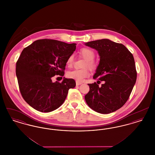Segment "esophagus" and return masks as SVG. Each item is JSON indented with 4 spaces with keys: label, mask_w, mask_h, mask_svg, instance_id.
Returning <instances> with one entry per match:
<instances>
[{
    "label": "esophagus",
    "mask_w": 155,
    "mask_h": 155,
    "mask_svg": "<svg viewBox=\"0 0 155 155\" xmlns=\"http://www.w3.org/2000/svg\"><path fill=\"white\" fill-rule=\"evenodd\" d=\"M81 84H82V83H81V82H78V81H77V82H76V85H77V86H78V85H81Z\"/></svg>",
    "instance_id": "esophagus-1"
}]
</instances>
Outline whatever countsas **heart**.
I'll list each match as a JSON object with an SVG mask.
<instances>
[{
  "instance_id": "obj_1",
  "label": "heart",
  "mask_w": 155,
  "mask_h": 155,
  "mask_svg": "<svg viewBox=\"0 0 155 155\" xmlns=\"http://www.w3.org/2000/svg\"><path fill=\"white\" fill-rule=\"evenodd\" d=\"M80 54L82 57L86 59V61L84 65V67H88L90 69L93 70L95 68L96 66V62L94 61V58L95 56V52L90 48H82L79 52ZM74 62V55L71 54L67 59L66 64L67 66L70 67L72 66ZM69 78L75 80L78 82L83 81L85 78L89 75V72L87 68H84L82 70H74L73 71H68L67 74Z\"/></svg>"
}]
</instances>
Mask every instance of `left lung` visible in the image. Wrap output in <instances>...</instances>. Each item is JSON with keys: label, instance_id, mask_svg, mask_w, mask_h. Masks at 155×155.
I'll list each match as a JSON object with an SVG mask.
<instances>
[{"label": "left lung", "instance_id": "8db88e82", "mask_svg": "<svg viewBox=\"0 0 155 155\" xmlns=\"http://www.w3.org/2000/svg\"><path fill=\"white\" fill-rule=\"evenodd\" d=\"M85 45L96 50L100 61L93 78L104 81L101 87L96 82L88 84L89 91L85 101L92 110L109 114L121 108L128 99L137 80L133 54L124 45L108 39Z\"/></svg>", "mask_w": 155, "mask_h": 155}]
</instances>
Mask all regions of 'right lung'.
I'll return each instance as SVG.
<instances>
[{"label": "right lung", "instance_id": "1", "mask_svg": "<svg viewBox=\"0 0 155 155\" xmlns=\"http://www.w3.org/2000/svg\"><path fill=\"white\" fill-rule=\"evenodd\" d=\"M76 49V44L53 39H39L23 49L16 63L15 73L25 101L41 112L54 110L64 102L73 79L63 78L52 82L55 75L63 76L67 59Z\"/></svg>", "mask_w": 155, "mask_h": 155}]
</instances>
